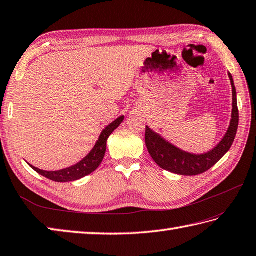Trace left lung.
<instances>
[{"label": "left lung", "mask_w": 256, "mask_h": 256, "mask_svg": "<svg viewBox=\"0 0 256 256\" xmlns=\"http://www.w3.org/2000/svg\"><path fill=\"white\" fill-rule=\"evenodd\" d=\"M228 76L231 80L233 94L232 118L226 134L224 135L222 141L212 151L204 154H192L184 152L171 143L165 141L163 138L146 126V130H145V144H146L150 155L160 168L175 174L193 176V175H198L206 172L231 148L235 135L238 132V108L236 101V90L234 86L233 78L230 73Z\"/></svg>", "instance_id": "1"}]
</instances>
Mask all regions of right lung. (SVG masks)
<instances>
[{"label": "right lung", "instance_id": "right-lung-1", "mask_svg": "<svg viewBox=\"0 0 256 256\" xmlns=\"http://www.w3.org/2000/svg\"><path fill=\"white\" fill-rule=\"evenodd\" d=\"M124 116H120L115 120L106 128L103 130V132L100 135L96 144L93 148V150L90 152L86 156H85L81 162L73 165L71 168L60 170V171H43L38 168H34L33 165L28 164L35 172L43 175L48 180H52L54 182H72L76 181V180L82 178L86 175L91 174L95 170L98 168V165L103 161V158L106 151V141L110 135L113 133L115 128L120 126V124L123 122Z\"/></svg>", "mask_w": 256, "mask_h": 256}]
</instances>
